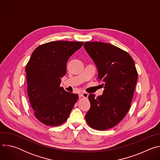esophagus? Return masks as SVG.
Masks as SVG:
<instances>
[{
  "mask_svg": "<svg viewBox=\"0 0 160 160\" xmlns=\"http://www.w3.org/2000/svg\"><path fill=\"white\" fill-rule=\"evenodd\" d=\"M88 94L87 93V92H83L82 93L80 94L79 96L81 97V98H88Z\"/></svg>",
  "mask_w": 160,
  "mask_h": 160,
  "instance_id": "obj_1",
  "label": "esophagus"
}]
</instances>
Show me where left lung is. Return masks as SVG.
I'll list each match as a JSON object with an SVG mask.
<instances>
[{
  "label": "left lung",
  "mask_w": 160,
  "mask_h": 160,
  "mask_svg": "<svg viewBox=\"0 0 160 160\" xmlns=\"http://www.w3.org/2000/svg\"><path fill=\"white\" fill-rule=\"evenodd\" d=\"M83 46L97 66L98 80L102 82L104 88L102 96H88L90 108L85 120L95 130H108L116 126L128 112L138 73L131 56L115 45L86 42Z\"/></svg>",
  "instance_id": "obj_1"
}]
</instances>
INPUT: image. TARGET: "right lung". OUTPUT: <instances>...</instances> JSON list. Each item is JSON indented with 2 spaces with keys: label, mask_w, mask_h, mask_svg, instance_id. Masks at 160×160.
<instances>
[{
  "label": "right lung",
  "mask_w": 160,
  "mask_h": 160,
  "mask_svg": "<svg viewBox=\"0 0 160 160\" xmlns=\"http://www.w3.org/2000/svg\"><path fill=\"white\" fill-rule=\"evenodd\" d=\"M83 42L53 41L42 44L28 62L27 92L34 115L44 125L56 127L65 122L78 95L60 87L66 75V63Z\"/></svg>",
  "instance_id": "right-lung-1"
}]
</instances>
